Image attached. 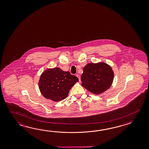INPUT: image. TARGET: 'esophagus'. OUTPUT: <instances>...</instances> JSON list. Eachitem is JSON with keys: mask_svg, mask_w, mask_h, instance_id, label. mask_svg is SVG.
<instances>
[{"mask_svg": "<svg viewBox=\"0 0 149 149\" xmlns=\"http://www.w3.org/2000/svg\"><path fill=\"white\" fill-rule=\"evenodd\" d=\"M76 76L79 79V82H80V76H79V74H76Z\"/></svg>", "mask_w": 149, "mask_h": 149, "instance_id": "obj_1", "label": "esophagus"}]
</instances>
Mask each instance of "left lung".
I'll return each instance as SVG.
<instances>
[{"mask_svg": "<svg viewBox=\"0 0 149 149\" xmlns=\"http://www.w3.org/2000/svg\"><path fill=\"white\" fill-rule=\"evenodd\" d=\"M113 78L114 72L108 64L90 63L83 68L81 85L91 93L100 94L111 87Z\"/></svg>", "mask_w": 149, "mask_h": 149, "instance_id": "left-lung-1", "label": "left lung"}]
</instances>
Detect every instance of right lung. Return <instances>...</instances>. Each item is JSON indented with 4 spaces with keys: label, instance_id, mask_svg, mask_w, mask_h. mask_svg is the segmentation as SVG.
I'll use <instances>...</instances> for the list:
<instances>
[{
    "label": "right lung",
    "instance_id": "1",
    "mask_svg": "<svg viewBox=\"0 0 149 149\" xmlns=\"http://www.w3.org/2000/svg\"><path fill=\"white\" fill-rule=\"evenodd\" d=\"M78 78L69 71H63L59 68L48 69L43 72L38 82L42 96L55 102L66 98Z\"/></svg>",
    "mask_w": 149,
    "mask_h": 149
}]
</instances>
